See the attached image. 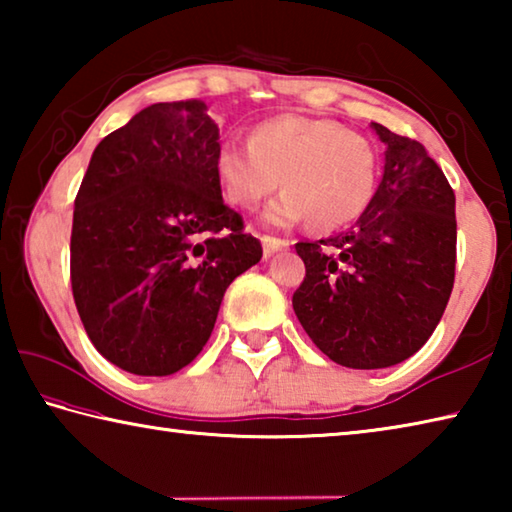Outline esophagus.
<instances>
[{"label": "esophagus", "instance_id": "esophagus-1", "mask_svg": "<svg viewBox=\"0 0 512 512\" xmlns=\"http://www.w3.org/2000/svg\"><path fill=\"white\" fill-rule=\"evenodd\" d=\"M262 246H264V253L266 255H273V253H277V250H287L291 244H289V239L264 235L262 237Z\"/></svg>", "mask_w": 512, "mask_h": 512}]
</instances>
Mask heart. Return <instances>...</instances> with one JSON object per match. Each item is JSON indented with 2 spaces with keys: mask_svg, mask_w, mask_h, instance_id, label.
Returning a JSON list of instances; mask_svg holds the SVG:
<instances>
[{
  "mask_svg": "<svg viewBox=\"0 0 512 512\" xmlns=\"http://www.w3.org/2000/svg\"><path fill=\"white\" fill-rule=\"evenodd\" d=\"M216 178L232 205L255 210L277 187L266 221L334 230L366 210L375 187V151L366 137L332 119L275 117L259 124L250 142L225 140L216 151Z\"/></svg>",
  "mask_w": 512,
  "mask_h": 512,
  "instance_id": "obj_1",
  "label": "heart"
}]
</instances>
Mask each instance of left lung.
Here are the masks:
<instances>
[{
	"label": "left lung",
	"instance_id": "obj_1",
	"mask_svg": "<svg viewBox=\"0 0 512 512\" xmlns=\"http://www.w3.org/2000/svg\"><path fill=\"white\" fill-rule=\"evenodd\" d=\"M384 176L348 232L300 241L305 280L293 311L316 348L345 368L395 366L418 352L454 289L456 196L411 137L372 124Z\"/></svg>",
	"mask_w": 512,
	"mask_h": 512
}]
</instances>
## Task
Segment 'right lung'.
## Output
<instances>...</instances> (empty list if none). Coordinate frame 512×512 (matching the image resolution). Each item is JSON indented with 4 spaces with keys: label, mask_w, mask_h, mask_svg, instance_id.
<instances>
[{
    "label": "right lung",
    "mask_w": 512,
    "mask_h": 512,
    "mask_svg": "<svg viewBox=\"0 0 512 512\" xmlns=\"http://www.w3.org/2000/svg\"><path fill=\"white\" fill-rule=\"evenodd\" d=\"M219 126L198 99L153 103L103 137L74 201L69 275L85 332L142 377L210 339L225 289L262 259L216 178Z\"/></svg>",
    "instance_id": "1"
}]
</instances>
